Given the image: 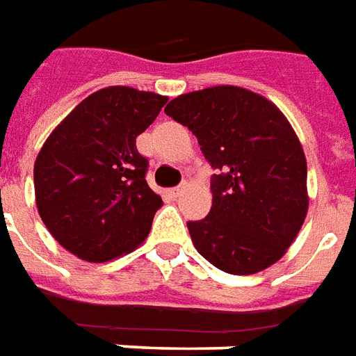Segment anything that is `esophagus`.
<instances>
[{"label": "esophagus", "mask_w": 356, "mask_h": 356, "mask_svg": "<svg viewBox=\"0 0 356 356\" xmlns=\"http://www.w3.org/2000/svg\"><path fill=\"white\" fill-rule=\"evenodd\" d=\"M184 188H186V184L178 186V188H172V190H170V195H172V197H178V195H182Z\"/></svg>", "instance_id": "34e87169"}]
</instances>
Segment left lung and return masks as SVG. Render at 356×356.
Instances as JSON below:
<instances>
[{
    "mask_svg": "<svg viewBox=\"0 0 356 356\" xmlns=\"http://www.w3.org/2000/svg\"><path fill=\"white\" fill-rule=\"evenodd\" d=\"M165 113L197 136L218 170L211 182V213L188 222L195 249L238 276L278 263L309 211L307 159L286 115L239 86L182 93Z\"/></svg>",
    "mask_w": 356,
    "mask_h": 356,
    "instance_id": "obj_1",
    "label": "left lung"
}]
</instances>
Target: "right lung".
Wrapping results in <instances>:
<instances>
[{"label":"right lung","instance_id":"right-lung-1","mask_svg":"<svg viewBox=\"0 0 356 356\" xmlns=\"http://www.w3.org/2000/svg\"><path fill=\"white\" fill-rule=\"evenodd\" d=\"M166 95L130 86L102 88L49 134L34 163V193L45 228L67 251L107 263L140 247L163 199L145 182L136 138Z\"/></svg>","mask_w":356,"mask_h":356}]
</instances>
